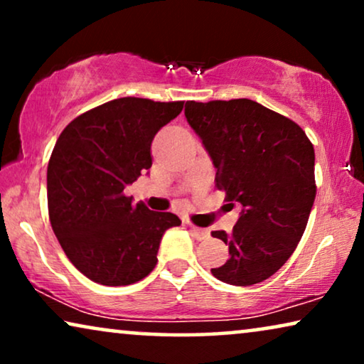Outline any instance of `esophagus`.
<instances>
[{
  "instance_id": "obj_1",
  "label": "esophagus",
  "mask_w": 364,
  "mask_h": 364,
  "mask_svg": "<svg viewBox=\"0 0 364 364\" xmlns=\"http://www.w3.org/2000/svg\"><path fill=\"white\" fill-rule=\"evenodd\" d=\"M188 228H191L192 235L197 238V240H205V238H208V235H210V232L207 230V228H198L196 225H192V223H188Z\"/></svg>"
}]
</instances>
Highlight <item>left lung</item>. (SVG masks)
Wrapping results in <instances>:
<instances>
[{"mask_svg": "<svg viewBox=\"0 0 364 364\" xmlns=\"http://www.w3.org/2000/svg\"><path fill=\"white\" fill-rule=\"evenodd\" d=\"M186 117L217 168L215 187L242 203L220 282L248 287L280 270L300 242L316 196L315 151L303 129L250 99L186 104Z\"/></svg>", "mask_w": 364, "mask_h": 364, "instance_id": "1", "label": "left lung"}]
</instances>
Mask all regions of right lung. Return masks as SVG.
<instances>
[{
	"instance_id": "obj_1",
	"label": "right lung",
	"mask_w": 364,
	"mask_h": 364,
	"mask_svg": "<svg viewBox=\"0 0 364 364\" xmlns=\"http://www.w3.org/2000/svg\"><path fill=\"white\" fill-rule=\"evenodd\" d=\"M182 101L121 97L81 114L66 126L48 164V210L54 235L89 280L124 287L157 265L171 212L149 210L124 193L152 166L151 144L181 114Z\"/></svg>"
}]
</instances>
